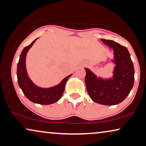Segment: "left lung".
Returning a JSON list of instances; mask_svg holds the SVG:
<instances>
[{"instance_id":"left-lung-1","label":"left lung","mask_w":146,"mask_h":146,"mask_svg":"<svg viewBox=\"0 0 146 146\" xmlns=\"http://www.w3.org/2000/svg\"><path fill=\"white\" fill-rule=\"evenodd\" d=\"M104 44L113 50V62L116 65L112 78H98L90 69L85 68V83L91 99L98 104L116 105L129 94L134 85V69L129 52L113 40L102 39Z\"/></svg>"}]
</instances>
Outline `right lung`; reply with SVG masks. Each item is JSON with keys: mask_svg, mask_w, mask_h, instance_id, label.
Instances as JSON below:
<instances>
[{"mask_svg": "<svg viewBox=\"0 0 146 146\" xmlns=\"http://www.w3.org/2000/svg\"><path fill=\"white\" fill-rule=\"evenodd\" d=\"M37 39L33 41L30 45L25 47L21 52L17 67V82L23 94L30 101L42 105H49L58 102L62 98L66 82L71 75L64 78L58 85L48 88L38 87L31 81L26 70L25 59L28 50Z\"/></svg>", "mask_w": 146, "mask_h": 146, "instance_id": "obj_1", "label": "right lung"}]
</instances>
